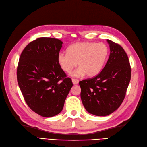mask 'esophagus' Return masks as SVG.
I'll list each match as a JSON object with an SVG mask.
<instances>
[{"instance_id":"obj_1","label":"esophagus","mask_w":147,"mask_h":147,"mask_svg":"<svg viewBox=\"0 0 147 147\" xmlns=\"http://www.w3.org/2000/svg\"><path fill=\"white\" fill-rule=\"evenodd\" d=\"M72 81H73V83L74 84H78V83H79V81L76 79H72Z\"/></svg>"}]
</instances>
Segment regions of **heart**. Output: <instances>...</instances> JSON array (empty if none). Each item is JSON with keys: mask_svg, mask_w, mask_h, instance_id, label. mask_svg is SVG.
Returning <instances> with one entry per match:
<instances>
[{"mask_svg": "<svg viewBox=\"0 0 147 147\" xmlns=\"http://www.w3.org/2000/svg\"><path fill=\"white\" fill-rule=\"evenodd\" d=\"M108 47L105 43L90 42H76L68 47L67 53L58 54L57 62L65 72L69 73L73 68L80 67L72 73L73 76L93 77L100 73L109 56Z\"/></svg>", "mask_w": 147, "mask_h": 147, "instance_id": "1", "label": "heart"}]
</instances>
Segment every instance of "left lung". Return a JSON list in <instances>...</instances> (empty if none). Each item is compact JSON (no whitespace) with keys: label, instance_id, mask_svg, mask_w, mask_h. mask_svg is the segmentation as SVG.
I'll return each instance as SVG.
<instances>
[{"label":"left lung","instance_id":"8db88e82","mask_svg":"<svg viewBox=\"0 0 147 147\" xmlns=\"http://www.w3.org/2000/svg\"><path fill=\"white\" fill-rule=\"evenodd\" d=\"M110 54L104 68L93 78L79 82L81 98L86 111L96 116H107L120 107L131 79L128 57L118 44L107 39Z\"/></svg>","mask_w":147,"mask_h":147}]
</instances>
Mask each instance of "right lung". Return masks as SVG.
<instances>
[{
    "instance_id": "add662e5",
    "label": "right lung",
    "mask_w": 147,
    "mask_h": 147,
    "mask_svg": "<svg viewBox=\"0 0 147 147\" xmlns=\"http://www.w3.org/2000/svg\"><path fill=\"white\" fill-rule=\"evenodd\" d=\"M61 40L40 37L23 50L17 69V79L27 105L44 117H52L62 111L73 86L71 79L57 62Z\"/></svg>"
}]
</instances>
